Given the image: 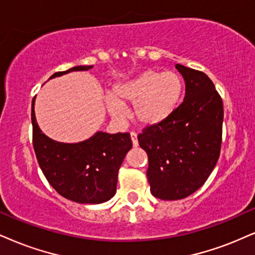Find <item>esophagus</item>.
Returning <instances> with one entry per match:
<instances>
[{
	"instance_id": "34e87169",
	"label": "esophagus",
	"mask_w": 255,
	"mask_h": 255,
	"mask_svg": "<svg viewBox=\"0 0 255 255\" xmlns=\"http://www.w3.org/2000/svg\"><path fill=\"white\" fill-rule=\"evenodd\" d=\"M130 136H131V140H132V144H133V146H137V145H138L137 133H136V132H131V133H130Z\"/></svg>"
}]
</instances>
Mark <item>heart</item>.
<instances>
[{
    "mask_svg": "<svg viewBox=\"0 0 255 255\" xmlns=\"http://www.w3.org/2000/svg\"><path fill=\"white\" fill-rule=\"evenodd\" d=\"M184 93V80L175 71L147 70L137 78L115 85L108 97L113 117L125 116L122 105L133 104V117L145 127L158 125L171 117Z\"/></svg>",
    "mask_w": 255,
    "mask_h": 255,
    "instance_id": "1",
    "label": "heart"
}]
</instances>
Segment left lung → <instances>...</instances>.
Returning <instances> with one entry per match:
<instances>
[{
    "instance_id": "1",
    "label": "left lung",
    "mask_w": 255,
    "mask_h": 255,
    "mask_svg": "<svg viewBox=\"0 0 255 255\" xmlns=\"http://www.w3.org/2000/svg\"><path fill=\"white\" fill-rule=\"evenodd\" d=\"M176 68L185 81L183 103L138 134L149 159L150 190L166 201L184 199L204 184L218 163L224 122V104L208 75L180 64Z\"/></svg>"
}]
</instances>
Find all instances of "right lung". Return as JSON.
<instances>
[{
    "label": "right lung",
    "instance_id": "right-lung-1",
    "mask_svg": "<svg viewBox=\"0 0 255 255\" xmlns=\"http://www.w3.org/2000/svg\"><path fill=\"white\" fill-rule=\"evenodd\" d=\"M93 66H77L56 72L49 79ZM33 146L43 175L65 199L78 203H103L116 194L118 171L132 147L130 133L97 132L84 142L60 143L47 137L37 127L31 103Z\"/></svg>",
    "mask_w": 255,
    "mask_h": 255
}]
</instances>
